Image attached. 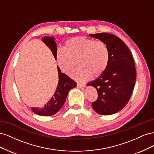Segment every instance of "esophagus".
<instances>
[{
	"label": "esophagus",
	"mask_w": 154,
	"mask_h": 154,
	"mask_svg": "<svg viewBox=\"0 0 154 154\" xmlns=\"http://www.w3.org/2000/svg\"><path fill=\"white\" fill-rule=\"evenodd\" d=\"M77 87L79 88H83V87H85V84H83V83H77Z\"/></svg>",
	"instance_id": "34e87169"
}]
</instances>
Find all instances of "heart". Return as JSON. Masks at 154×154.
I'll list each match as a JSON object with an SVG mask.
<instances>
[{
    "mask_svg": "<svg viewBox=\"0 0 154 154\" xmlns=\"http://www.w3.org/2000/svg\"><path fill=\"white\" fill-rule=\"evenodd\" d=\"M56 59L60 70L69 74L78 59L79 67L71 72L78 81H85L92 76H100L109 66L110 54L108 46L101 40L85 36H75L64 43L63 49H58Z\"/></svg>",
    "mask_w": 154,
    "mask_h": 154,
    "instance_id": "1",
    "label": "heart"
}]
</instances>
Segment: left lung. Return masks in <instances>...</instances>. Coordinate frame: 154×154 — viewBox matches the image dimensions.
Instances as JSON below:
<instances>
[{
	"instance_id": "1",
	"label": "left lung",
	"mask_w": 154,
	"mask_h": 154,
	"mask_svg": "<svg viewBox=\"0 0 154 154\" xmlns=\"http://www.w3.org/2000/svg\"><path fill=\"white\" fill-rule=\"evenodd\" d=\"M89 36L104 42L110 54L105 71L87 84L95 87L98 95L92 106L101 115L115 114L128 103L132 93L136 79L134 60L127 45L118 36L106 32Z\"/></svg>"
}]
</instances>
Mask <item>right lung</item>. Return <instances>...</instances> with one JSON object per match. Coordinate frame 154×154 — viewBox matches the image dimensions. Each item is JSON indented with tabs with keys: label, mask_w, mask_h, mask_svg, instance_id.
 <instances>
[{
	"label": "right lung",
	"mask_w": 154,
	"mask_h": 154,
	"mask_svg": "<svg viewBox=\"0 0 154 154\" xmlns=\"http://www.w3.org/2000/svg\"><path fill=\"white\" fill-rule=\"evenodd\" d=\"M42 41L47 45L52 51L54 58L57 51V44L54 42L53 36H44ZM58 83L54 95L50 100L45 104L43 108L33 107L32 110L36 114L43 116L54 115L62 109L65 101L66 100L69 91L76 87V83L70 78L66 74L62 73L58 67Z\"/></svg>",
	"instance_id": "obj_1"
}]
</instances>
